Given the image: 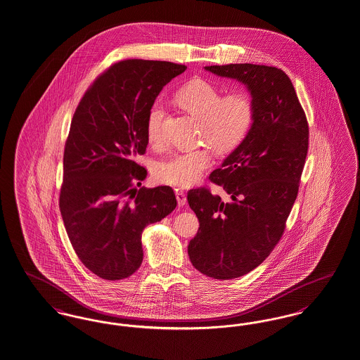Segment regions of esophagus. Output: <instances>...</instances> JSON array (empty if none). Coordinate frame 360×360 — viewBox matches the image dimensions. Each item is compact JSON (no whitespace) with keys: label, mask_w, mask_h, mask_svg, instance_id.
Instances as JSON below:
<instances>
[{"label":"esophagus","mask_w":360,"mask_h":360,"mask_svg":"<svg viewBox=\"0 0 360 360\" xmlns=\"http://www.w3.org/2000/svg\"><path fill=\"white\" fill-rule=\"evenodd\" d=\"M175 197H176V202L179 206H184L186 203V194L182 190H176L175 191Z\"/></svg>","instance_id":"34e87169"}]
</instances>
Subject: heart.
Masks as SVG:
<instances>
[{
	"label": "heart",
	"mask_w": 360,
	"mask_h": 360,
	"mask_svg": "<svg viewBox=\"0 0 360 360\" xmlns=\"http://www.w3.org/2000/svg\"><path fill=\"white\" fill-rule=\"evenodd\" d=\"M175 98L184 110L200 120L202 139L218 154H231L237 150L244 143L255 122V105L245 92L222 96V92L212 83L193 80L182 86ZM163 117V104L153 103L146 119V135L151 143L160 139ZM210 165L212 155L205 147L176 151L159 160L154 175L163 185L188 187L198 182Z\"/></svg>",
	"instance_id": "obj_1"
}]
</instances>
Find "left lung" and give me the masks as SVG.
<instances>
[{
	"mask_svg": "<svg viewBox=\"0 0 360 360\" xmlns=\"http://www.w3.org/2000/svg\"><path fill=\"white\" fill-rule=\"evenodd\" d=\"M205 70L244 84L255 105L244 143L209 176L231 200L222 201L205 187L187 193L200 221L187 246L190 261L201 274L229 280L257 268L280 241L297 197L309 132L293 84L281 70L248 63Z\"/></svg>",
	"mask_w": 360,
	"mask_h": 360,
	"instance_id": "8db88e82",
	"label": "left lung"
}]
</instances>
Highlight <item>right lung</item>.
I'll list each match as a JSON object with an SVG mask.
<instances>
[{"label": "right lung", "mask_w": 360, "mask_h": 360, "mask_svg": "<svg viewBox=\"0 0 360 360\" xmlns=\"http://www.w3.org/2000/svg\"><path fill=\"white\" fill-rule=\"evenodd\" d=\"M186 67L124 60L99 76L79 103L64 150L60 212L80 261L104 280L126 278L142 264V231L169 216L170 186H139L147 172L148 108Z\"/></svg>", "instance_id": "1"}]
</instances>
